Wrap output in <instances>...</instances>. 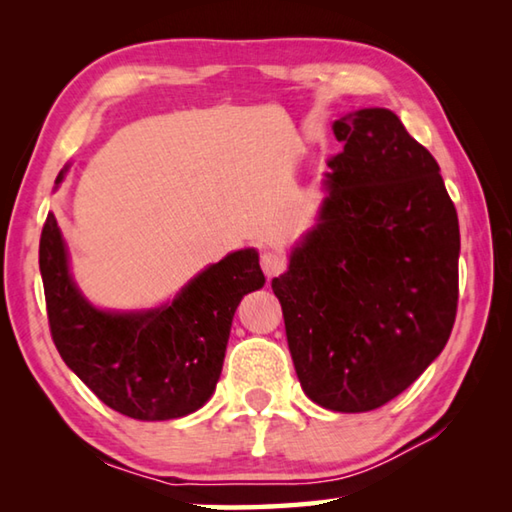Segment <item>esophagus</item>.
Returning a JSON list of instances; mask_svg holds the SVG:
<instances>
[{"label":"esophagus","instance_id":"obj_1","mask_svg":"<svg viewBox=\"0 0 512 512\" xmlns=\"http://www.w3.org/2000/svg\"><path fill=\"white\" fill-rule=\"evenodd\" d=\"M284 266H287V262H284L282 255H277V253H264L262 255V271L266 273V277L280 275L284 271Z\"/></svg>","mask_w":512,"mask_h":512}]
</instances>
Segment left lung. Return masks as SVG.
Listing matches in <instances>:
<instances>
[{
  "instance_id": "1",
  "label": "left lung",
  "mask_w": 512,
  "mask_h": 512,
  "mask_svg": "<svg viewBox=\"0 0 512 512\" xmlns=\"http://www.w3.org/2000/svg\"><path fill=\"white\" fill-rule=\"evenodd\" d=\"M318 221L273 277L300 386L329 411L391 402L443 352L458 302L456 207L393 110L334 121Z\"/></svg>"
}]
</instances>
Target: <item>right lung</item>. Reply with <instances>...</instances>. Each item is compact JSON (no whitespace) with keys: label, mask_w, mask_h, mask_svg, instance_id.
Wrapping results in <instances>:
<instances>
[{"label":"right lung","mask_w":512,"mask_h":512,"mask_svg":"<svg viewBox=\"0 0 512 512\" xmlns=\"http://www.w3.org/2000/svg\"><path fill=\"white\" fill-rule=\"evenodd\" d=\"M67 167L58 173L63 183ZM40 275L60 357L99 400L135 420H173L201 409L221 377L232 316L264 287L255 248L235 250L192 277L171 302L142 311L99 309L69 273L54 214L40 237Z\"/></svg>","instance_id":"1"}]
</instances>
